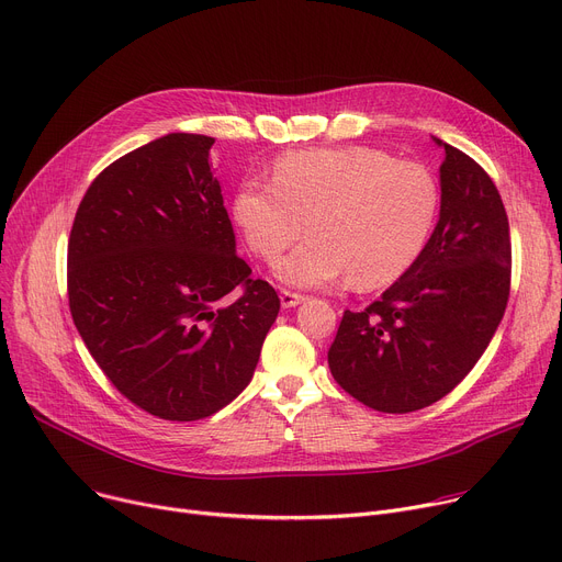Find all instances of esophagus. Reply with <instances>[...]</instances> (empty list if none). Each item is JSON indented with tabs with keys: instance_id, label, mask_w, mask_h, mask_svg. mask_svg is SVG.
<instances>
[{
	"instance_id": "obj_1",
	"label": "esophagus",
	"mask_w": 562,
	"mask_h": 562,
	"mask_svg": "<svg viewBox=\"0 0 562 562\" xmlns=\"http://www.w3.org/2000/svg\"><path fill=\"white\" fill-rule=\"evenodd\" d=\"M281 306L283 308H294V306H299V304H304L306 301V296L304 294H296V292H288V290H281Z\"/></svg>"
}]
</instances>
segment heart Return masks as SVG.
Returning <instances> with one entry per match:
<instances>
[{"instance_id":"b5f03b06","label":"heart","mask_w":562,"mask_h":562,"mask_svg":"<svg viewBox=\"0 0 562 562\" xmlns=\"http://www.w3.org/2000/svg\"><path fill=\"white\" fill-rule=\"evenodd\" d=\"M439 211L435 178L414 161L373 148H311L279 157L270 187L243 182L232 218L247 247L294 288H326L344 277L358 290L401 279L423 251Z\"/></svg>"}]
</instances>
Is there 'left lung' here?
Segmentation results:
<instances>
[{"label": "left lung", "instance_id": "1", "mask_svg": "<svg viewBox=\"0 0 562 562\" xmlns=\"http://www.w3.org/2000/svg\"><path fill=\"white\" fill-rule=\"evenodd\" d=\"M439 168V223L414 266L362 313L347 311L328 351L344 392L407 414L441 401L491 344L510 290L508 218L488 172L459 148Z\"/></svg>", "mask_w": 562, "mask_h": 562}]
</instances>
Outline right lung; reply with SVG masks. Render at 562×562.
I'll use <instances>...</instances> for the list:
<instances>
[{"mask_svg":"<svg viewBox=\"0 0 562 562\" xmlns=\"http://www.w3.org/2000/svg\"><path fill=\"white\" fill-rule=\"evenodd\" d=\"M211 146L170 133L110 164L85 193L67 247L85 347L127 401L164 420L229 405L281 308L236 256Z\"/></svg>","mask_w":562,"mask_h":562,"instance_id":"1","label":"right lung"}]
</instances>
